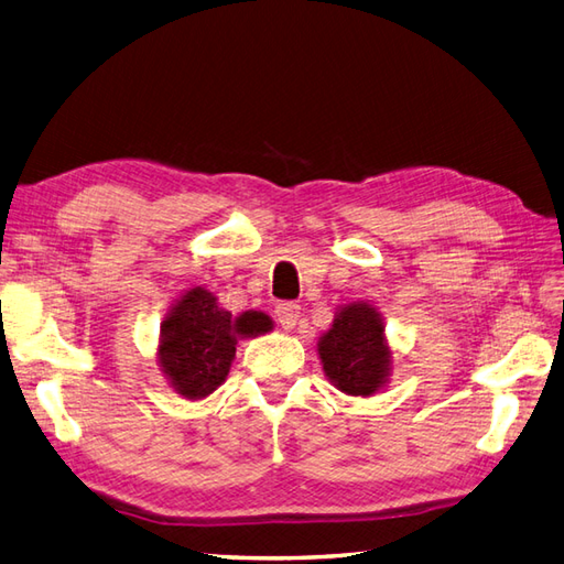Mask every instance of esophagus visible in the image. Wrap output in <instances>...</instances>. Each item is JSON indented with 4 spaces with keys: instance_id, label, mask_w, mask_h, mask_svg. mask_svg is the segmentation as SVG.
Instances as JSON below:
<instances>
[{
    "instance_id": "1",
    "label": "esophagus",
    "mask_w": 564,
    "mask_h": 564,
    "mask_svg": "<svg viewBox=\"0 0 564 564\" xmlns=\"http://www.w3.org/2000/svg\"><path fill=\"white\" fill-rule=\"evenodd\" d=\"M300 314H302V307L295 305V302H283V305L276 307V322H279L285 330H291V328H295V324H297V319H300Z\"/></svg>"
}]
</instances>
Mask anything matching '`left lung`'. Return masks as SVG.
Segmentation results:
<instances>
[{
	"mask_svg": "<svg viewBox=\"0 0 564 564\" xmlns=\"http://www.w3.org/2000/svg\"><path fill=\"white\" fill-rule=\"evenodd\" d=\"M326 377L348 395H371L388 377L391 355L383 345V324L369 305H348L319 340Z\"/></svg>",
	"mask_w": 564,
	"mask_h": 564,
	"instance_id": "obj_1",
	"label": "left lung"
}]
</instances>
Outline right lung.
Returning a JSON list of instances; mask_svg holds the SVG:
<instances>
[{"label": "right lung", "mask_w": 564, "mask_h": 564, "mask_svg": "<svg viewBox=\"0 0 564 564\" xmlns=\"http://www.w3.org/2000/svg\"><path fill=\"white\" fill-rule=\"evenodd\" d=\"M269 328L267 314L234 316L219 310L212 293L193 288L162 324L159 362L181 395L205 398L226 379L238 338L267 334Z\"/></svg>", "instance_id": "obj_1"}]
</instances>
